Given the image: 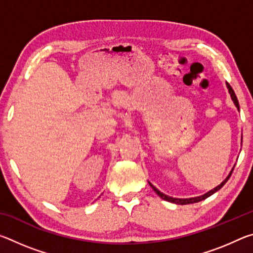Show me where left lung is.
<instances>
[{
	"label": "left lung",
	"mask_w": 253,
	"mask_h": 253,
	"mask_svg": "<svg viewBox=\"0 0 253 253\" xmlns=\"http://www.w3.org/2000/svg\"><path fill=\"white\" fill-rule=\"evenodd\" d=\"M226 88H228V90H229V93H230V96H231V99L233 100L234 105H235V107H237V108H238V110H240V106H239L238 98H237V96H235V93H234V91H233V89L231 88V85H230L228 83H226ZM241 140H242V138H241ZM233 169H234V166L232 168V169H231V172L229 173L228 176H226V178L224 179L223 182H222V183L220 184V185H217L216 187H214L213 190L209 191L208 193H205V194L201 195V196H196V198H190V199H176V198H172V196H169V195H166V194H164V193H162V192H161L160 190H157V188H156L155 186H154L152 183H149V182H148V184H149V185H151V187L153 188L154 192H155V193H156L158 196H160L161 199L165 200V201H168V202L174 203V204H179V205H185V204L198 203V202H201V201H203V200H205V199H208L209 196H211L212 194L215 193V192L219 191L220 188L223 187L224 184H225L226 182H228V179L230 178L231 174H232V172H233Z\"/></svg>",
	"instance_id": "left-lung-1"
}]
</instances>
